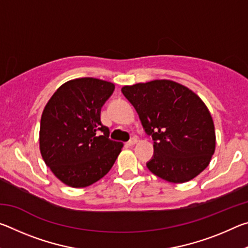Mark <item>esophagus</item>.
Instances as JSON below:
<instances>
[{"label":"esophagus","instance_id":"obj_1","mask_svg":"<svg viewBox=\"0 0 248 248\" xmlns=\"http://www.w3.org/2000/svg\"><path fill=\"white\" fill-rule=\"evenodd\" d=\"M137 142H138V140H137V138H132V139L131 140H130L129 142H128V145H130V146H131V145H134V144H137Z\"/></svg>","mask_w":248,"mask_h":248}]
</instances>
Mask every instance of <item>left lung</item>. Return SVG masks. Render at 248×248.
I'll list each match as a JSON object with an SVG mask.
<instances>
[{"instance_id":"8db88e82","label":"left lung","mask_w":248,"mask_h":248,"mask_svg":"<svg viewBox=\"0 0 248 248\" xmlns=\"http://www.w3.org/2000/svg\"><path fill=\"white\" fill-rule=\"evenodd\" d=\"M121 92L154 140V156L146 164L150 171L182 184L207 169L216 150V131L198 95L170 79L124 85Z\"/></svg>"}]
</instances>
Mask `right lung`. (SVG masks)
Returning <instances> with one entry per match:
<instances>
[{"mask_svg": "<svg viewBox=\"0 0 248 248\" xmlns=\"http://www.w3.org/2000/svg\"><path fill=\"white\" fill-rule=\"evenodd\" d=\"M114 90V83L99 78L70 79L45 106L40 153L46 165L66 186L84 188L103 178L123 150L121 142L109 139V129L100 121V109Z\"/></svg>", "mask_w": 248, "mask_h": 248, "instance_id": "right-lung-1", "label": "right lung"}]
</instances>
